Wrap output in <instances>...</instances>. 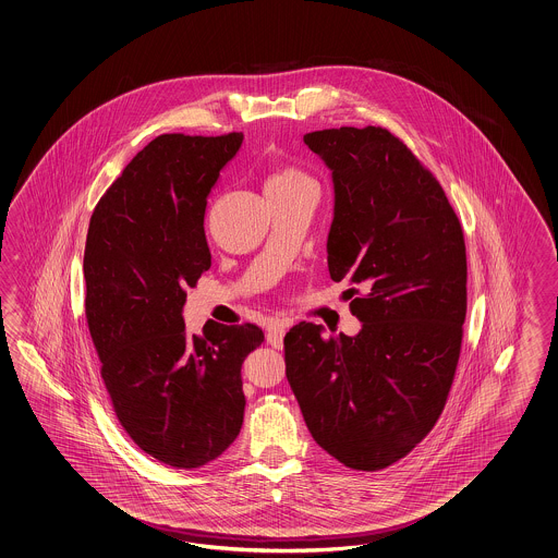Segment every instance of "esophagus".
<instances>
[{
    "mask_svg": "<svg viewBox=\"0 0 558 558\" xmlns=\"http://www.w3.org/2000/svg\"><path fill=\"white\" fill-rule=\"evenodd\" d=\"M286 330H288V325H286L284 320H274L272 325L268 327V335H266L268 344L274 347V349H282L284 347Z\"/></svg>",
    "mask_w": 558,
    "mask_h": 558,
    "instance_id": "34e87169",
    "label": "esophagus"
}]
</instances>
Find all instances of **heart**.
<instances>
[{
    "label": "heart",
    "mask_w": 558,
    "mask_h": 558,
    "mask_svg": "<svg viewBox=\"0 0 558 558\" xmlns=\"http://www.w3.org/2000/svg\"><path fill=\"white\" fill-rule=\"evenodd\" d=\"M302 181H308V178L304 173L296 171V169L286 167V169L276 171L272 178L268 179L266 187H286V185H296V183H302Z\"/></svg>",
    "instance_id": "obj_1"
}]
</instances>
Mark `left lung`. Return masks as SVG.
Wrapping results in <instances>:
<instances>
[{"label":"left lung","mask_w":558,"mask_h":558,"mask_svg":"<svg viewBox=\"0 0 558 558\" xmlns=\"http://www.w3.org/2000/svg\"><path fill=\"white\" fill-rule=\"evenodd\" d=\"M304 145L332 178L328 272L365 292L351 302L363 328L325 339L300 323L286 335V377L314 441L375 472L408 456L446 405L465 320L462 226L387 129H325Z\"/></svg>","instance_id":"left-lung-1"}]
</instances>
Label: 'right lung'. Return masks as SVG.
<instances>
[{
  "instance_id": "obj_1",
  "label": "right lung",
  "mask_w": 558,
  "mask_h": 558,
  "mask_svg": "<svg viewBox=\"0 0 558 558\" xmlns=\"http://www.w3.org/2000/svg\"><path fill=\"white\" fill-rule=\"evenodd\" d=\"M244 135H161L138 150L90 218L86 320L114 413L138 448L179 470L214 462L240 434L254 325L185 332V290L211 266L207 197ZM207 326V325H205Z\"/></svg>"
}]
</instances>
